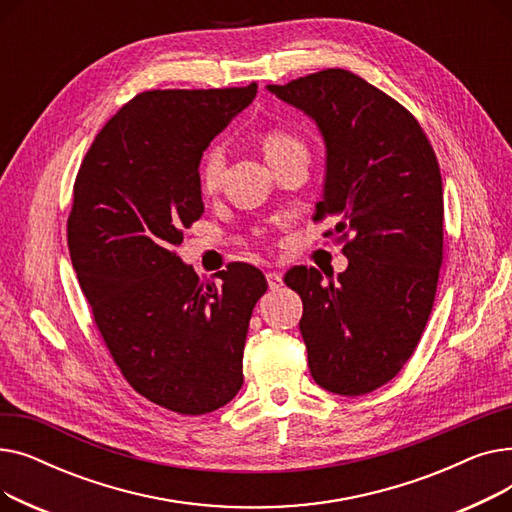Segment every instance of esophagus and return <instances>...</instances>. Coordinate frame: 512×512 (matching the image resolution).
Wrapping results in <instances>:
<instances>
[{
	"label": "esophagus",
	"instance_id": "obj_1",
	"mask_svg": "<svg viewBox=\"0 0 512 512\" xmlns=\"http://www.w3.org/2000/svg\"><path fill=\"white\" fill-rule=\"evenodd\" d=\"M265 278H267V284H270L272 290H278L282 286V274H278V272H267Z\"/></svg>",
	"mask_w": 512,
	"mask_h": 512
}]
</instances>
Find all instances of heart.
<instances>
[{
  "mask_svg": "<svg viewBox=\"0 0 512 512\" xmlns=\"http://www.w3.org/2000/svg\"><path fill=\"white\" fill-rule=\"evenodd\" d=\"M261 143H263V151H265V155L270 161L284 155V153H290L294 149H303V143H301L297 134L286 130V128H280V126L267 128L263 132ZM224 168H226V153H224L222 145H218V143L209 145L201 153L199 170H197L199 172V184H201L205 193H213L215 188L220 186L222 176H224Z\"/></svg>",
  "mask_w": 512,
  "mask_h": 512,
  "instance_id": "1",
  "label": "heart"
}]
</instances>
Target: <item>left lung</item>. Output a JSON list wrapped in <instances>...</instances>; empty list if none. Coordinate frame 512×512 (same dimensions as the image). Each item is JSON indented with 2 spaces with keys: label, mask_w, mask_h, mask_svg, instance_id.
Wrapping results in <instances>:
<instances>
[{
  "label": "left lung",
  "mask_w": 512,
  "mask_h": 512,
  "mask_svg": "<svg viewBox=\"0 0 512 512\" xmlns=\"http://www.w3.org/2000/svg\"><path fill=\"white\" fill-rule=\"evenodd\" d=\"M278 99L315 120L326 143L324 199L348 267L328 284L294 265L284 282L303 299L301 334L313 380L359 396L402 369L432 313L444 249L436 153L415 116L361 76L328 68L286 85Z\"/></svg>",
  "instance_id": "8db88e82"
}]
</instances>
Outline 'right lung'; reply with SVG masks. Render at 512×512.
<instances>
[{"label":"right lung","mask_w":512,"mask_h":512,"mask_svg":"<svg viewBox=\"0 0 512 512\" xmlns=\"http://www.w3.org/2000/svg\"><path fill=\"white\" fill-rule=\"evenodd\" d=\"M255 95V83L141 93L99 130L74 182L68 249L95 326L126 382L180 415L238 394L267 290L255 265L230 263L209 282L176 255L203 213L201 153Z\"/></svg>","instance_id":"obj_1"}]
</instances>
